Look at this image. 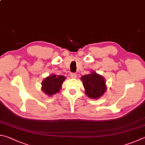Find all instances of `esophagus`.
<instances>
[{"label":"esophagus","instance_id":"obj_1","mask_svg":"<svg viewBox=\"0 0 145 145\" xmlns=\"http://www.w3.org/2000/svg\"><path fill=\"white\" fill-rule=\"evenodd\" d=\"M70 76L72 78H76V77H77V73H71Z\"/></svg>","mask_w":145,"mask_h":145}]
</instances>
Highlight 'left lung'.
Masks as SVG:
<instances>
[{"label":"left lung","mask_w":145,"mask_h":145,"mask_svg":"<svg viewBox=\"0 0 145 145\" xmlns=\"http://www.w3.org/2000/svg\"><path fill=\"white\" fill-rule=\"evenodd\" d=\"M85 92L89 98L97 99L103 96L106 90L104 78L95 72L81 77Z\"/></svg>","instance_id":"1"}]
</instances>
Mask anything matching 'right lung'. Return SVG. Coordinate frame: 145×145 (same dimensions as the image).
<instances>
[{
    "label": "right lung",
    "mask_w": 145,
    "mask_h": 145,
    "mask_svg": "<svg viewBox=\"0 0 145 145\" xmlns=\"http://www.w3.org/2000/svg\"><path fill=\"white\" fill-rule=\"evenodd\" d=\"M65 79L63 75H52L46 78L42 83V91L49 96L57 93L61 89V86Z\"/></svg>",
    "instance_id": "add662e5"
}]
</instances>
